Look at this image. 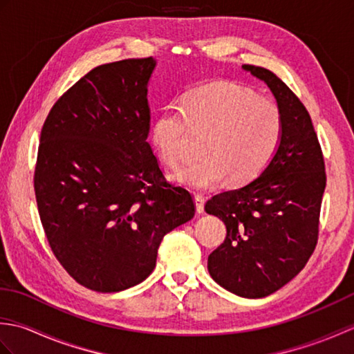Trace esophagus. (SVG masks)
<instances>
[{
	"instance_id": "1",
	"label": "esophagus",
	"mask_w": 354,
	"mask_h": 354,
	"mask_svg": "<svg viewBox=\"0 0 354 354\" xmlns=\"http://www.w3.org/2000/svg\"><path fill=\"white\" fill-rule=\"evenodd\" d=\"M194 202H196V212H198V214L204 213V204H205L204 196H201V194H196V196H194Z\"/></svg>"
}]
</instances>
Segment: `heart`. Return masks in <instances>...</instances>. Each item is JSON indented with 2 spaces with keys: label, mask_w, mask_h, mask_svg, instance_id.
I'll return each instance as SVG.
<instances>
[{
  "label": "heart",
  "mask_w": 354,
  "mask_h": 354,
  "mask_svg": "<svg viewBox=\"0 0 354 354\" xmlns=\"http://www.w3.org/2000/svg\"><path fill=\"white\" fill-rule=\"evenodd\" d=\"M190 131L205 133L198 161L179 167L173 178L192 190H209L230 181H252L275 156L283 135L278 104L234 82H214L185 93L179 108L155 117L150 141L169 165L183 160Z\"/></svg>",
  "instance_id": "b5f03b06"
}]
</instances>
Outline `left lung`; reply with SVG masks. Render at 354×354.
<instances>
[{
    "label": "left lung",
    "mask_w": 354,
    "mask_h": 354,
    "mask_svg": "<svg viewBox=\"0 0 354 354\" xmlns=\"http://www.w3.org/2000/svg\"><path fill=\"white\" fill-rule=\"evenodd\" d=\"M242 68L274 94L283 115V135L259 178L205 204V212L227 227L223 243L208 255V272L239 297L263 298L298 275L313 254L327 179L304 104L272 71L254 65Z\"/></svg>",
    "instance_id": "8db88e82"
}]
</instances>
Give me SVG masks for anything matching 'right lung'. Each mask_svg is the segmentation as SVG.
I'll use <instances>...</instances> for the list:
<instances>
[{"label":"right lung","mask_w":354,"mask_h":354,"mask_svg":"<svg viewBox=\"0 0 354 354\" xmlns=\"http://www.w3.org/2000/svg\"><path fill=\"white\" fill-rule=\"evenodd\" d=\"M153 57L95 66L45 120L35 194L53 254L95 292L141 283L162 237L194 216L192 194L162 175L147 142Z\"/></svg>","instance_id":"obj_1"}]
</instances>
